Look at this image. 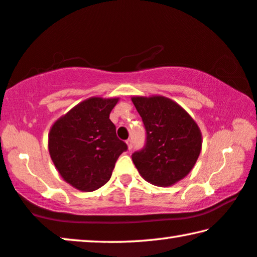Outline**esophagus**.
<instances>
[{"instance_id": "34e87169", "label": "esophagus", "mask_w": 257, "mask_h": 257, "mask_svg": "<svg viewBox=\"0 0 257 257\" xmlns=\"http://www.w3.org/2000/svg\"><path fill=\"white\" fill-rule=\"evenodd\" d=\"M125 143H127L129 150H132V149H133V140L132 139H128L127 141H125Z\"/></svg>"}]
</instances>
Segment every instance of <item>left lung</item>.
<instances>
[{
	"instance_id": "1",
	"label": "left lung",
	"mask_w": 257,
	"mask_h": 257,
	"mask_svg": "<svg viewBox=\"0 0 257 257\" xmlns=\"http://www.w3.org/2000/svg\"><path fill=\"white\" fill-rule=\"evenodd\" d=\"M143 121L147 142L132 159L144 180L168 187L186 177L202 149L201 130L188 113L171 99L133 97Z\"/></svg>"
}]
</instances>
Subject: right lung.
Returning <instances> with one entry per match:
<instances>
[{"label":"right lung","mask_w":257,"mask_h":257,"mask_svg":"<svg viewBox=\"0 0 257 257\" xmlns=\"http://www.w3.org/2000/svg\"><path fill=\"white\" fill-rule=\"evenodd\" d=\"M118 98L92 97L60 117L48 135V150L61 177L82 191L108 181L127 144L118 140L109 114Z\"/></svg>","instance_id":"add662e5"}]
</instances>
